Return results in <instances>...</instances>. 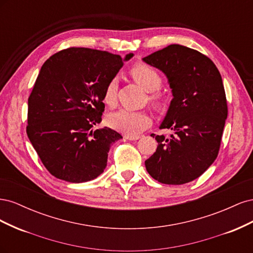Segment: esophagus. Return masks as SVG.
<instances>
[{"label":"esophagus","instance_id":"esophagus-1","mask_svg":"<svg viewBox=\"0 0 253 253\" xmlns=\"http://www.w3.org/2000/svg\"><path fill=\"white\" fill-rule=\"evenodd\" d=\"M125 137L128 140H138L140 138L139 135H126Z\"/></svg>","mask_w":253,"mask_h":253}]
</instances>
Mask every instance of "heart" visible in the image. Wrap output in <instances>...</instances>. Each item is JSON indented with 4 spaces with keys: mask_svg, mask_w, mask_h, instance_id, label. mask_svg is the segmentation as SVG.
Instances as JSON below:
<instances>
[{
    "mask_svg": "<svg viewBox=\"0 0 253 253\" xmlns=\"http://www.w3.org/2000/svg\"><path fill=\"white\" fill-rule=\"evenodd\" d=\"M129 74L133 79L147 91H150V100L154 103H159L162 96L158 93V89L162 86V77L154 67L148 64L139 62L134 64ZM116 80H111L105 86L103 93V102L113 106L116 102ZM109 125L117 131L126 133L127 135H134L142 131L151 124L150 114L144 111H131L119 110L109 115Z\"/></svg>",
    "mask_w": 253,
    "mask_h": 253,
    "instance_id": "obj_1",
    "label": "heart"
}]
</instances>
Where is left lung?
<instances>
[{"instance_id": "obj_1", "label": "left lung", "mask_w": 253, "mask_h": 253, "mask_svg": "<svg viewBox=\"0 0 253 253\" xmlns=\"http://www.w3.org/2000/svg\"><path fill=\"white\" fill-rule=\"evenodd\" d=\"M162 71L173 99L160 128L170 138L155 136L156 152L144 162L153 178L166 185L196 179L216 159L228 115L221 76L202 52L171 44L142 59ZM151 136L154 137V134Z\"/></svg>"}]
</instances>
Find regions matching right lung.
Here are the masks:
<instances>
[{"label":"right lung","instance_id":"obj_1","mask_svg":"<svg viewBox=\"0 0 253 253\" xmlns=\"http://www.w3.org/2000/svg\"><path fill=\"white\" fill-rule=\"evenodd\" d=\"M132 57L71 47L42 65L28 98L26 133L55 177L78 183L104 171L112 143L122 136L110 127L94 126L104 112L105 86Z\"/></svg>","mask_w":253,"mask_h":253}]
</instances>
